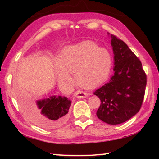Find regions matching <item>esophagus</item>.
Instances as JSON below:
<instances>
[{"label":"esophagus","instance_id":"34e87169","mask_svg":"<svg viewBox=\"0 0 159 159\" xmlns=\"http://www.w3.org/2000/svg\"><path fill=\"white\" fill-rule=\"evenodd\" d=\"M75 97H77L78 98H84L87 97V96H89V93L84 92V91L78 90L76 91L75 93Z\"/></svg>","mask_w":159,"mask_h":159}]
</instances>
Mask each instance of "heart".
Wrapping results in <instances>:
<instances>
[{"label":"heart","mask_w":159,"mask_h":159,"mask_svg":"<svg viewBox=\"0 0 159 159\" xmlns=\"http://www.w3.org/2000/svg\"><path fill=\"white\" fill-rule=\"evenodd\" d=\"M112 64L108 51L93 42L84 41L63 49L59 61L55 62V72L60 83L71 84L72 79L69 73H74L81 87L93 88L107 79Z\"/></svg>","instance_id":"obj_1"}]
</instances>
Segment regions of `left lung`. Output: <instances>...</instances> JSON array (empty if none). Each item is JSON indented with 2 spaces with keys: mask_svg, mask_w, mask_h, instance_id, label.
Returning a JSON list of instances; mask_svg holds the SVG:
<instances>
[{
  "mask_svg": "<svg viewBox=\"0 0 159 159\" xmlns=\"http://www.w3.org/2000/svg\"><path fill=\"white\" fill-rule=\"evenodd\" d=\"M114 59V75L93 93L101 100L98 118L111 125L129 120L141 107L147 85V75L138 57L128 45L111 35Z\"/></svg>",
  "mask_w": 159,
  "mask_h": 159,
  "instance_id": "left-lung-1",
  "label": "left lung"
}]
</instances>
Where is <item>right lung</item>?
Returning <instances> with one entry per match:
<instances>
[{
	"label": "right lung",
	"instance_id": "right-lung-1",
	"mask_svg": "<svg viewBox=\"0 0 159 159\" xmlns=\"http://www.w3.org/2000/svg\"><path fill=\"white\" fill-rule=\"evenodd\" d=\"M21 107L34 123L45 129L59 127L66 121L72 102L65 96H51L48 98L30 102L21 88L17 95Z\"/></svg>",
	"mask_w": 159,
	"mask_h": 159
}]
</instances>
